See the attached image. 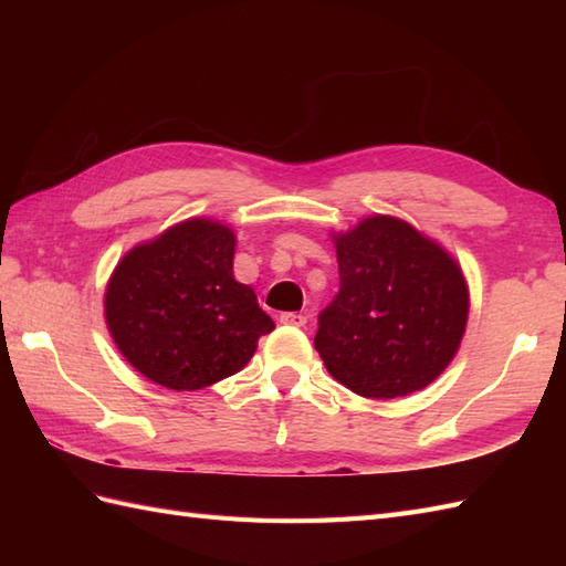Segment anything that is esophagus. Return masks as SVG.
I'll return each instance as SVG.
<instances>
[{
    "label": "esophagus",
    "instance_id": "esophagus-1",
    "mask_svg": "<svg viewBox=\"0 0 566 566\" xmlns=\"http://www.w3.org/2000/svg\"><path fill=\"white\" fill-rule=\"evenodd\" d=\"M280 321L284 323V326H296V328H302V326H306V316L304 314H296V311H286V314H282L280 316Z\"/></svg>",
    "mask_w": 566,
    "mask_h": 566
}]
</instances>
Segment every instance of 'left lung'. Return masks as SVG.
Returning <instances> with one entry per match:
<instances>
[{
  "label": "left lung",
  "mask_w": 566,
  "mask_h": 566,
  "mask_svg": "<svg viewBox=\"0 0 566 566\" xmlns=\"http://www.w3.org/2000/svg\"><path fill=\"white\" fill-rule=\"evenodd\" d=\"M340 290L314 345L331 375L367 399L428 387L464 335L469 296L454 260L416 228L371 216L335 238Z\"/></svg>",
  "instance_id": "1"
}]
</instances>
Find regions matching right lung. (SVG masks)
Wrapping results in <instances>:
<instances>
[{
	"label": "right lung",
	"mask_w": 566,
	"mask_h": 566,
	"mask_svg": "<svg viewBox=\"0 0 566 566\" xmlns=\"http://www.w3.org/2000/svg\"><path fill=\"white\" fill-rule=\"evenodd\" d=\"M235 235L191 219L116 264L106 286V323L143 377L195 391L243 369L274 321L248 284L233 280Z\"/></svg>",
	"instance_id": "obj_1"
}]
</instances>
